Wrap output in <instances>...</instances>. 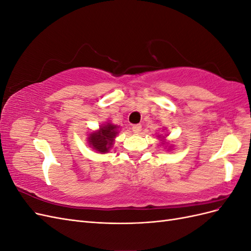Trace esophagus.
I'll use <instances>...</instances> for the list:
<instances>
[{"instance_id":"34e87169","label":"esophagus","mask_w":251,"mask_h":251,"mask_svg":"<svg viewBox=\"0 0 251 251\" xmlns=\"http://www.w3.org/2000/svg\"><path fill=\"white\" fill-rule=\"evenodd\" d=\"M132 130L135 134H139L141 132V126L140 125H135L132 126Z\"/></svg>"}]
</instances>
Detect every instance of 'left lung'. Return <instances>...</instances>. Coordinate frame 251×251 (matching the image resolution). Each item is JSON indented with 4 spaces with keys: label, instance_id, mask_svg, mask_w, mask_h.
<instances>
[{
    "label": "left lung",
    "instance_id": "obj_1",
    "mask_svg": "<svg viewBox=\"0 0 251 251\" xmlns=\"http://www.w3.org/2000/svg\"><path fill=\"white\" fill-rule=\"evenodd\" d=\"M166 136H169V134H160V135H158L157 137H158V139L161 141V144L160 146H163L165 149H168V151H170V150H172L173 149V147L174 146H172V144L166 140Z\"/></svg>",
    "mask_w": 251,
    "mask_h": 251
}]
</instances>
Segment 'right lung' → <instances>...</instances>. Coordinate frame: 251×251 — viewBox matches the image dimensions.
<instances>
[{"label":"right lung","instance_id":"1","mask_svg":"<svg viewBox=\"0 0 251 251\" xmlns=\"http://www.w3.org/2000/svg\"><path fill=\"white\" fill-rule=\"evenodd\" d=\"M118 128V126L113 125L110 121L101 124L98 130L92 131L88 134L87 142L89 147L100 154L109 153L110 150L113 148L116 136L119 133Z\"/></svg>","mask_w":251,"mask_h":251}]
</instances>
